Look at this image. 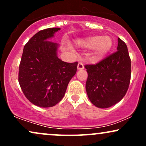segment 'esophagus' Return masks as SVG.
<instances>
[{
    "mask_svg": "<svg viewBox=\"0 0 146 146\" xmlns=\"http://www.w3.org/2000/svg\"><path fill=\"white\" fill-rule=\"evenodd\" d=\"M78 70H82L84 68V64L82 62H79L78 64Z\"/></svg>",
    "mask_w": 146,
    "mask_h": 146,
    "instance_id": "obj_1",
    "label": "esophagus"
}]
</instances>
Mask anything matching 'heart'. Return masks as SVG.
Returning a JSON list of instances; mask_svg holds the SVG:
<instances>
[{
	"instance_id": "obj_1",
	"label": "heart",
	"mask_w": 146,
	"mask_h": 146,
	"mask_svg": "<svg viewBox=\"0 0 146 146\" xmlns=\"http://www.w3.org/2000/svg\"><path fill=\"white\" fill-rule=\"evenodd\" d=\"M83 47L93 49V61H98L109 53L113 46V39L108 36H91L80 42Z\"/></svg>"
}]
</instances>
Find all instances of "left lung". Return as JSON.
Returning a JSON list of instances; mask_svg holds the SVG:
<instances>
[{"label": "left lung", "mask_w": 146, "mask_h": 146, "mask_svg": "<svg viewBox=\"0 0 146 146\" xmlns=\"http://www.w3.org/2000/svg\"><path fill=\"white\" fill-rule=\"evenodd\" d=\"M115 53L96 64L86 65V90L90 102L100 108H109L120 102L128 90L131 61L126 44L118 38Z\"/></svg>", "instance_id": "left-lung-1"}]
</instances>
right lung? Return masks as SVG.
<instances>
[{
	"mask_svg": "<svg viewBox=\"0 0 146 146\" xmlns=\"http://www.w3.org/2000/svg\"><path fill=\"white\" fill-rule=\"evenodd\" d=\"M60 28L38 31L25 45L19 66L18 82L27 99L42 108L54 106L61 101L78 62L58 58L60 45L48 41Z\"/></svg>",
	"mask_w": 146,
	"mask_h": 146,
	"instance_id": "add662e5",
	"label": "right lung"
}]
</instances>
